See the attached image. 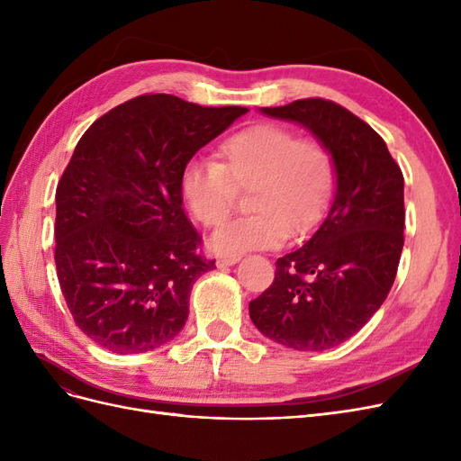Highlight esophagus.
<instances>
[{"mask_svg": "<svg viewBox=\"0 0 461 461\" xmlns=\"http://www.w3.org/2000/svg\"><path fill=\"white\" fill-rule=\"evenodd\" d=\"M239 259H240L239 256H229V258L225 256V258H219V259H217V267H219V269H225V267H230V265H234V263H236V261H239Z\"/></svg>", "mask_w": 461, "mask_h": 461, "instance_id": "34e87169", "label": "esophagus"}]
</instances>
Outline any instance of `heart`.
I'll return each mask as SVG.
<instances>
[{"mask_svg":"<svg viewBox=\"0 0 461 461\" xmlns=\"http://www.w3.org/2000/svg\"><path fill=\"white\" fill-rule=\"evenodd\" d=\"M337 186L330 149L315 138L276 122H256L221 142L215 161H190L178 188L190 215L207 229L219 227L248 192L252 215L236 219L209 239L217 256L271 249L286 236L313 230L325 217Z\"/></svg>","mask_w":461,"mask_h":461,"instance_id":"1","label":"heart"}]
</instances>
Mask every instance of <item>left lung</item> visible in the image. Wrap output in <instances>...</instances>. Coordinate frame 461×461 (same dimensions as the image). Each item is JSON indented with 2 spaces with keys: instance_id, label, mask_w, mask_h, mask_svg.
I'll use <instances>...</instances> for the list:
<instances>
[{
  "instance_id": "obj_1",
  "label": "left lung",
  "mask_w": 461,
  "mask_h": 461,
  "mask_svg": "<svg viewBox=\"0 0 461 461\" xmlns=\"http://www.w3.org/2000/svg\"><path fill=\"white\" fill-rule=\"evenodd\" d=\"M261 113L300 122L337 165L329 215L296 252L276 259L275 281L249 302L265 337L321 352L364 327L394 285L403 248V175L383 138L352 111L305 97Z\"/></svg>"
}]
</instances>
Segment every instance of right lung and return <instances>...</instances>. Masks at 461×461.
<instances>
[{"instance_id":"1","label":"right lung","mask_w":461,"mask_h":461,"mask_svg":"<svg viewBox=\"0 0 461 461\" xmlns=\"http://www.w3.org/2000/svg\"><path fill=\"white\" fill-rule=\"evenodd\" d=\"M246 111L144 94L82 134L55 192V267L77 327L105 350L142 354L185 327L215 259L200 254L180 173Z\"/></svg>"}]
</instances>
